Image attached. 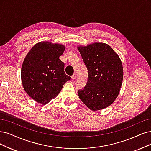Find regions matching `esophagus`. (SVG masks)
<instances>
[{
	"instance_id": "obj_1",
	"label": "esophagus",
	"mask_w": 151,
	"mask_h": 151,
	"mask_svg": "<svg viewBox=\"0 0 151 151\" xmlns=\"http://www.w3.org/2000/svg\"><path fill=\"white\" fill-rule=\"evenodd\" d=\"M76 78V73H74L73 75L71 76L72 80H75Z\"/></svg>"
}]
</instances>
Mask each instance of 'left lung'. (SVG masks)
Masks as SVG:
<instances>
[{
	"instance_id": "8db88e82",
	"label": "left lung",
	"mask_w": 151,
	"mask_h": 151,
	"mask_svg": "<svg viewBox=\"0 0 151 151\" xmlns=\"http://www.w3.org/2000/svg\"><path fill=\"white\" fill-rule=\"evenodd\" d=\"M78 49L88 70L86 84L78 91L79 98L93 111L109 106L118 96L123 79V68L118 55L104 43Z\"/></svg>"
}]
</instances>
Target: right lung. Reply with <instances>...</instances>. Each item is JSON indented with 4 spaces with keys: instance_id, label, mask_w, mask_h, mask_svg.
Returning a JSON list of instances; mask_svg holds the SVG:
<instances>
[{
    "instance_id": "obj_1",
    "label": "right lung",
    "mask_w": 151,
    "mask_h": 151,
    "mask_svg": "<svg viewBox=\"0 0 151 151\" xmlns=\"http://www.w3.org/2000/svg\"><path fill=\"white\" fill-rule=\"evenodd\" d=\"M62 45L39 42L30 50L21 70L22 85L26 93L38 103H48L57 96L63 85L70 80L59 57L64 52Z\"/></svg>"
}]
</instances>
